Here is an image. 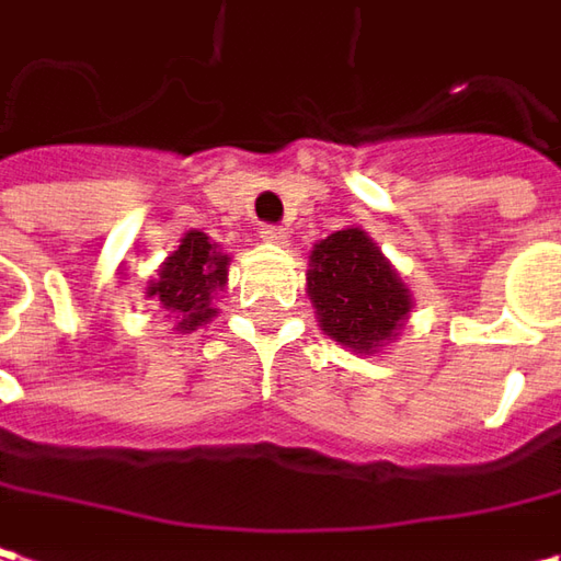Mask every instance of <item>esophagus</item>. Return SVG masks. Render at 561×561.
<instances>
[{
    "mask_svg": "<svg viewBox=\"0 0 561 561\" xmlns=\"http://www.w3.org/2000/svg\"><path fill=\"white\" fill-rule=\"evenodd\" d=\"M260 238L270 241V244H285V241H288V232H285L282 226H263V229H260Z\"/></svg>",
    "mask_w": 561,
    "mask_h": 561,
    "instance_id": "34e87169",
    "label": "esophagus"
}]
</instances>
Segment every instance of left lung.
<instances>
[{
  "mask_svg": "<svg viewBox=\"0 0 561 561\" xmlns=\"http://www.w3.org/2000/svg\"><path fill=\"white\" fill-rule=\"evenodd\" d=\"M307 295L329 339L357 354H374L392 342L414 307L392 263L357 226L313 244Z\"/></svg>",
  "mask_w": 561,
  "mask_h": 561,
  "instance_id": "left-lung-1",
  "label": "left lung"
}]
</instances>
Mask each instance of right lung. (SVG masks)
<instances>
[{"instance_id":"obj_1","label":"right lung","mask_w":561,"mask_h":561,"mask_svg":"<svg viewBox=\"0 0 561 561\" xmlns=\"http://www.w3.org/2000/svg\"><path fill=\"white\" fill-rule=\"evenodd\" d=\"M229 279V254L209 234L184 232L182 244L165 256L157 279L147 285V298H153L175 313L179 332H194L216 317L213 295L226 288Z\"/></svg>"}]
</instances>
